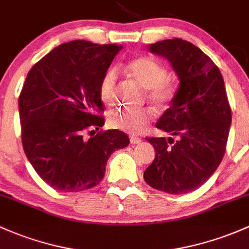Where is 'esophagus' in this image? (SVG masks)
Wrapping results in <instances>:
<instances>
[{"label":"esophagus","mask_w":249,"mask_h":249,"mask_svg":"<svg viewBox=\"0 0 249 249\" xmlns=\"http://www.w3.org/2000/svg\"><path fill=\"white\" fill-rule=\"evenodd\" d=\"M141 142V139L138 138V136H130V143L132 145H138V143Z\"/></svg>","instance_id":"obj_1"}]
</instances>
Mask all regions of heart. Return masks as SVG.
I'll return each mask as SVG.
<instances>
[{
  "instance_id": "b5f03b06",
  "label": "heart",
  "mask_w": 249,
  "mask_h": 249,
  "mask_svg": "<svg viewBox=\"0 0 249 249\" xmlns=\"http://www.w3.org/2000/svg\"><path fill=\"white\" fill-rule=\"evenodd\" d=\"M128 77L147 90V97L156 106L166 108L175 97V88L167 78V69L159 61L149 57H139L130 60L125 66ZM117 91V74L115 70H109L103 76L100 85L101 98L106 104L115 102ZM152 111L149 109L130 110L115 109L108 116L109 124L116 129L128 133H139L151 121Z\"/></svg>"
}]
</instances>
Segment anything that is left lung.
<instances>
[{
  "instance_id": "8db88e82",
  "label": "left lung",
  "mask_w": 249,
  "mask_h": 249,
  "mask_svg": "<svg viewBox=\"0 0 249 249\" xmlns=\"http://www.w3.org/2000/svg\"><path fill=\"white\" fill-rule=\"evenodd\" d=\"M148 50L170 61L179 87L156 124L171 136L147 139L156 158L143 178L160 191L188 194L213 176L226 152L231 110L223 77L205 53L185 40H162Z\"/></svg>"
}]
</instances>
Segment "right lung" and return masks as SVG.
<instances>
[{"label":"right lung","mask_w":249,"mask_h":249,"mask_svg":"<svg viewBox=\"0 0 249 249\" xmlns=\"http://www.w3.org/2000/svg\"><path fill=\"white\" fill-rule=\"evenodd\" d=\"M122 45L61 44L28 72L18 97L23 151L51 188L78 192L97 185L109 157L129 145L119 129L84 138L104 120L100 85ZM93 132V130H91Z\"/></svg>","instance_id":"right-lung-1"}]
</instances>
